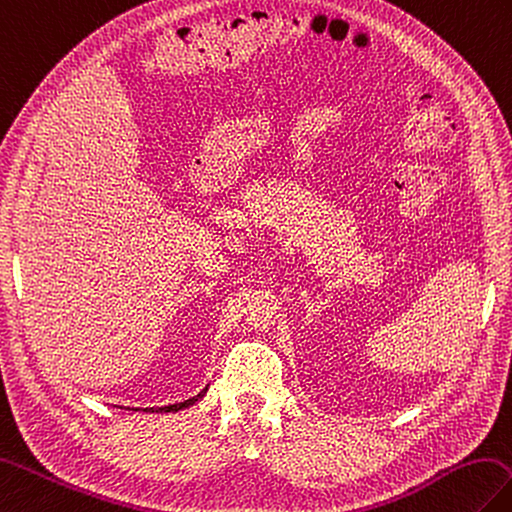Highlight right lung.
Segmentation results:
<instances>
[{
	"label": "right lung",
	"mask_w": 512,
	"mask_h": 512,
	"mask_svg": "<svg viewBox=\"0 0 512 512\" xmlns=\"http://www.w3.org/2000/svg\"><path fill=\"white\" fill-rule=\"evenodd\" d=\"M206 394V390L203 392H199L197 396H192V399H188V401H184V403H177V405H166V407H146L144 412H177V410H184V407H188V405H195L201 396Z\"/></svg>",
	"instance_id": "add662e5"
}]
</instances>
